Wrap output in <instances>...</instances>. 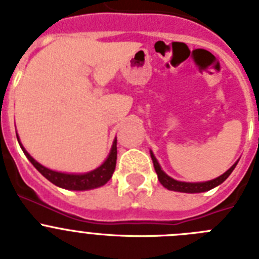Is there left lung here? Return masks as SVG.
<instances>
[{
	"label": "left lung",
	"instance_id": "obj_1",
	"mask_svg": "<svg viewBox=\"0 0 259 259\" xmlns=\"http://www.w3.org/2000/svg\"><path fill=\"white\" fill-rule=\"evenodd\" d=\"M150 157H152L153 164H154V170L158 175V180L163 185L164 188H167L168 191H175V192H183V193H201V192H206L210 191V189L215 188V187H218L219 184L224 182V180L227 179L228 176L231 175L233 170H235V167H236L237 162L232 164V166L228 168L223 175L218 176V178H215V179L209 180V182H202V183H185V182H179V180H175L172 178L167 175L163 170L161 168L159 163H158L157 158L154 157L153 152H150Z\"/></svg>",
	"mask_w": 259,
	"mask_h": 259
}]
</instances>
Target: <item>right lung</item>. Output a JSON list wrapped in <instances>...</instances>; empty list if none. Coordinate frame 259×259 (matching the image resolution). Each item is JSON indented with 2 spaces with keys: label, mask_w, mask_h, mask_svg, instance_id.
Masks as SVG:
<instances>
[{
  "label": "right lung",
  "mask_w": 259,
  "mask_h": 259,
  "mask_svg": "<svg viewBox=\"0 0 259 259\" xmlns=\"http://www.w3.org/2000/svg\"><path fill=\"white\" fill-rule=\"evenodd\" d=\"M17 139L20 148H22L23 153L26 154V157L28 158L29 162L36 167V170H37L41 175L45 176L50 183H53L54 185L61 187V188L63 189H70V191H88V189L98 188V187H102V185L106 184V183L111 179L114 170H115L116 139L114 140L113 146H111V150H110L109 157L106 158V161H105L101 166L97 167L96 170L89 171V172L85 174H65L47 168V167H44L42 164L38 163L37 161H35V159L28 154V152H27V150L23 148L22 144H20L19 136H18V135Z\"/></svg>",
  "instance_id": "add662e5"
}]
</instances>
